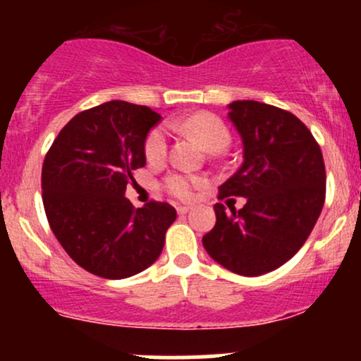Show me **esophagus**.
<instances>
[{
  "label": "esophagus",
  "mask_w": 361,
  "mask_h": 361,
  "mask_svg": "<svg viewBox=\"0 0 361 361\" xmlns=\"http://www.w3.org/2000/svg\"><path fill=\"white\" fill-rule=\"evenodd\" d=\"M190 209H192V207H186V205H180L176 209V212L180 214V215H185V214H188L190 212Z\"/></svg>",
  "instance_id": "esophagus-1"
}]
</instances>
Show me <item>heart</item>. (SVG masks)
Instances as JSON below:
<instances>
[{"label":"heart","mask_w":361,"mask_h":361,"mask_svg":"<svg viewBox=\"0 0 361 361\" xmlns=\"http://www.w3.org/2000/svg\"><path fill=\"white\" fill-rule=\"evenodd\" d=\"M185 130L190 135H193L197 139V142L200 144L205 151L209 152H221L229 146V130L224 126L222 120L209 114H198L190 117L183 123ZM146 157L151 163H159L166 157L168 152V134L163 127H157L149 134L146 140ZM197 183V180L183 176V175H171L166 178L164 186L171 195H175L178 198H190L192 195L193 185Z\"/></svg>","instance_id":"heart-1"}]
</instances>
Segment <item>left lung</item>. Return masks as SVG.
Wrapping results in <instances>:
<instances>
[{"mask_svg":"<svg viewBox=\"0 0 361 361\" xmlns=\"http://www.w3.org/2000/svg\"><path fill=\"white\" fill-rule=\"evenodd\" d=\"M243 142V164L219 198L243 197L235 212L215 204V226L202 239L210 258L229 271L259 276L295 256L312 233L326 197L322 152L290 111L255 100L227 105Z\"/></svg>","mask_w":361,"mask_h":361,"instance_id":"obj_1","label":"left lung"}]
</instances>
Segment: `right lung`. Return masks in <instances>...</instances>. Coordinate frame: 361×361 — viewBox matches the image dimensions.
<instances>
[{"label":"right lung","instance_id":"1","mask_svg":"<svg viewBox=\"0 0 361 361\" xmlns=\"http://www.w3.org/2000/svg\"><path fill=\"white\" fill-rule=\"evenodd\" d=\"M159 120L147 106L106 102L69 120L45 156L42 198L52 233L81 268L102 279H128L151 267L176 219L171 205L134 209L126 197Z\"/></svg>","mask_w":361,"mask_h":361}]
</instances>
